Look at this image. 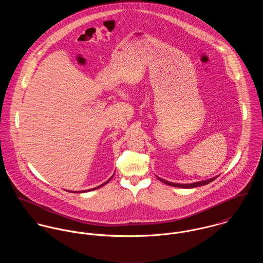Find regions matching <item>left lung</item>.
Listing matches in <instances>:
<instances>
[{"label": "left lung", "mask_w": 263, "mask_h": 263, "mask_svg": "<svg viewBox=\"0 0 263 263\" xmlns=\"http://www.w3.org/2000/svg\"><path fill=\"white\" fill-rule=\"evenodd\" d=\"M216 178H217V177H214V178H212V179H208V180L199 181V182H194V183H190V184H178V183H172V182L166 181V180L161 179V178H159V177H158V179H159L160 181H162L163 183H165V184H167V185H170V186H174V187L179 188H193L197 187V186H201V185H205V184H208V183H210V182L214 181Z\"/></svg>", "instance_id": "left-lung-1"}]
</instances>
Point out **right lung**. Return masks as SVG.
Instances as JSON below:
<instances>
[{
  "label": "right lung",
  "instance_id": "1",
  "mask_svg": "<svg viewBox=\"0 0 263 263\" xmlns=\"http://www.w3.org/2000/svg\"><path fill=\"white\" fill-rule=\"evenodd\" d=\"M109 181H110V179H109V180H107V181H106V182H105V183H103V184H102V185H100V186H98V187L93 188V190H94V189H96V188L101 187V186H103V185H105V184H106V183H108V182H109ZM91 190H92V189H91ZM85 191H86V190H84V192H85ZM87 191H89V190H87ZM81 192H83V191H81Z\"/></svg>",
  "mask_w": 263,
  "mask_h": 263
}]
</instances>
